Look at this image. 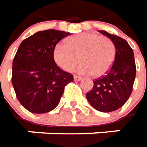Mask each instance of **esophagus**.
<instances>
[{
  "mask_svg": "<svg viewBox=\"0 0 147 147\" xmlns=\"http://www.w3.org/2000/svg\"><path fill=\"white\" fill-rule=\"evenodd\" d=\"M74 80H76V81H80V80H82V77H80V76H74Z\"/></svg>",
  "mask_w": 147,
  "mask_h": 147,
  "instance_id": "34e87169",
  "label": "esophagus"
}]
</instances>
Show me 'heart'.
Here are the masks:
<instances>
[{"label": "heart", "mask_w": 147, "mask_h": 147, "mask_svg": "<svg viewBox=\"0 0 147 147\" xmlns=\"http://www.w3.org/2000/svg\"><path fill=\"white\" fill-rule=\"evenodd\" d=\"M115 48L111 40L93 32H83L72 36L67 44L58 43L53 49V59L64 71H71L78 62L80 73H91L97 77L108 71L113 63Z\"/></svg>", "instance_id": "b5f03b06"}]
</instances>
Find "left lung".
Segmentation results:
<instances>
[{"mask_svg":"<svg viewBox=\"0 0 147 147\" xmlns=\"http://www.w3.org/2000/svg\"><path fill=\"white\" fill-rule=\"evenodd\" d=\"M99 32L114 44L115 62L105 76L94 80L93 89L86 98L96 110L111 112L120 108L132 94L136 64L133 49L125 40L106 31Z\"/></svg>","mask_w":147,"mask_h":147,"instance_id":"left-lung-1","label":"left lung"}]
</instances>
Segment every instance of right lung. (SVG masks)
Returning a JSON list of instances; mask_svg holds the SVG:
<instances>
[{
	"instance_id": "add662e5",
	"label": "right lung",
	"mask_w": 147,
	"mask_h": 147,
	"mask_svg": "<svg viewBox=\"0 0 147 147\" xmlns=\"http://www.w3.org/2000/svg\"><path fill=\"white\" fill-rule=\"evenodd\" d=\"M70 35L45 30L20 44L13 58L11 80L19 102L30 112L42 114L53 110L65 86L73 81V76L58 67L53 56L55 45Z\"/></svg>"
}]
</instances>
